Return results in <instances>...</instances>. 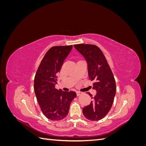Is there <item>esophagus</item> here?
<instances>
[{
    "label": "esophagus",
    "mask_w": 146,
    "mask_h": 146,
    "mask_svg": "<svg viewBox=\"0 0 146 146\" xmlns=\"http://www.w3.org/2000/svg\"><path fill=\"white\" fill-rule=\"evenodd\" d=\"M76 94H77V96H78L81 95V94H82V92H80V91H77V92H76Z\"/></svg>",
    "instance_id": "esophagus-1"
}]
</instances>
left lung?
I'll return each instance as SVG.
<instances>
[{"label": "left lung", "instance_id": "obj_1", "mask_svg": "<svg viewBox=\"0 0 146 146\" xmlns=\"http://www.w3.org/2000/svg\"><path fill=\"white\" fill-rule=\"evenodd\" d=\"M86 60L88 77L93 82L96 95L90 105L82 110L83 115L90 121L103 119L111 109L116 94V82L107 60L100 48L95 45L79 44L74 45Z\"/></svg>", "mask_w": 146, "mask_h": 146}]
</instances>
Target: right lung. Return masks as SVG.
I'll return each mask as SVG.
<instances>
[{"label":"right lung","mask_w":146,"mask_h":146,"mask_svg":"<svg viewBox=\"0 0 146 146\" xmlns=\"http://www.w3.org/2000/svg\"><path fill=\"white\" fill-rule=\"evenodd\" d=\"M72 46H54L45 54L34 80V90L42 113L52 121H60L67 116L70 105L76 98L74 91H63L55 88L57 76Z\"/></svg>","instance_id":"add662e5"}]
</instances>
